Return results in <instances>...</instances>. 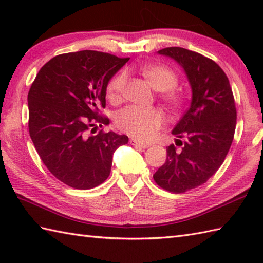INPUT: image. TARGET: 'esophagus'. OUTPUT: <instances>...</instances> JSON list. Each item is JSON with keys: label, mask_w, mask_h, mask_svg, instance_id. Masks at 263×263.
<instances>
[{"label": "esophagus", "mask_w": 263, "mask_h": 263, "mask_svg": "<svg viewBox=\"0 0 263 263\" xmlns=\"http://www.w3.org/2000/svg\"><path fill=\"white\" fill-rule=\"evenodd\" d=\"M130 143L132 144V146H135V147H140V148H143V149L149 147V144H148V143H143V142H141V141L137 140V139H131V140H130Z\"/></svg>", "instance_id": "obj_1"}]
</instances>
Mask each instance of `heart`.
Wrapping results in <instances>:
<instances>
[{"instance_id":"b5f03b06","label":"heart","mask_w":263,"mask_h":263,"mask_svg":"<svg viewBox=\"0 0 263 263\" xmlns=\"http://www.w3.org/2000/svg\"><path fill=\"white\" fill-rule=\"evenodd\" d=\"M142 73L158 91H166L165 100L173 106L182 103L180 93L171 90L177 85V76L171 68L163 64H152L142 69ZM127 73L121 72L107 86V96L116 102L122 96L126 85ZM165 115L158 108H142L139 106H128L115 115V124L121 131L139 140L149 141L157 135L159 128L165 124Z\"/></svg>"}]
</instances>
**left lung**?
<instances>
[{
    "mask_svg": "<svg viewBox=\"0 0 263 263\" xmlns=\"http://www.w3.org/2000/svg\"><path fill=\"white\" fill-rule=\"evenodd\" d=\"M158 54L182 66L192 89L191 105L172 131L182 148L167 147L165 164L154 174L160 187L183 193L202 185L224 163L235 133L236 107L228 78L215 61L182 47Z\"/></svg>",
    "mask_w": 263,
    "mask_h": 263,
    "instance_id": "1",
    "label": "left lung"
}]
</instances>
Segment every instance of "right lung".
I'll return each mask as SVG.
<instances>
[{"label": "right lung", "instance_id": "right-lung-1", "mask_svg": "<svg viewBox=\"0 0 263 263\" xmlns=\"http://www.w3.org/2000/svg\"><path fill=\"white\" fill-rule=\"evenodd\" d=\"M128 61L97 51L61 54L39 70L28 92L29 135L52 174L78 190L98 186L109 176L113 154L126 136L100 130L109 120L106 106L109 80Z\"/></svg>", "mask_w": 263, "mask_h": 263}]
</instances>
